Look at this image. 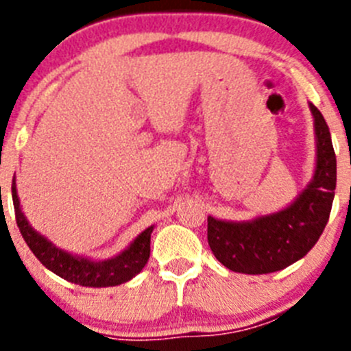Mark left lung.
<instances>
[{"label":"left lung","instance_id":"8db88e82","mask_svg":"<svg viewBox=\"0 0 351 351\" xmlns=\"http://www.w3.org/2000/svg\"><path fill=\"white\" fill-rule=\"evenodd\" d=\"M316 132V172L311 184L285 210L255 221L207 218V241L219 262L234 272L269 274L288 267L316 244L330 216L336 190V153L320 110L311 105Z\"/></svg>","mask_w":351,"mask_h":351}]
</instances>
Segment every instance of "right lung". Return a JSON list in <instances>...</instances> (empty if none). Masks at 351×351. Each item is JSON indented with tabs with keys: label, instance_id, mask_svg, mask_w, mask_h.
<instances>
[{
	"label": "right lung",
	"instance_id": "obj_1",
	"mask_svg": "<svg viewBox=\"0 0 351 351\" xmlns=\"http://www.w3.org/2000/svg\"><path fill=\"white\" fill-rule=\"evenodd\" d=\"M12 198H14V209H15V221H17L19 230L23 234L24 241L33 251V255L40 262L58 274L63 280L70 283L80 285V287H116V285L126 283L137 276L144 269V265L149 260L151 253V232L153 226H149L147 230L142 232L128 250H125L119 256L105 262H91L86 258H77L71 256L66 251L58 250L52 246L47 239L36 234L27 219L24 218L21 206H19L17 190H15V181L12 182Z\"/></svg>",
	"mask_w": 351,
	"mask_h": 351
}]
</instances>
